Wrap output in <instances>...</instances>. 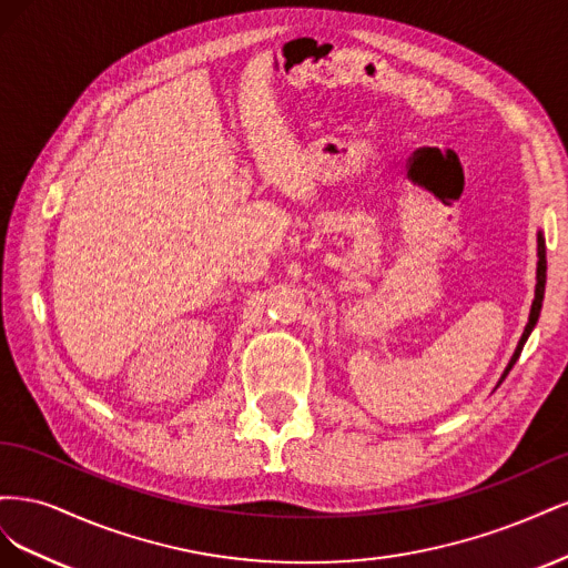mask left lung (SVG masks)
<instances>
[{
  "label": "left lung",
  "instance_id": "1",
  "mask_svg": "<svg viewBox=\"0 0 568 568\" xmlns=\"http://www.w3.org/2000/svg\"><path fill=\"white\" fill-rule=\"evenodd\" d=\"M545 280H547L545 239H542V234H538V284H536V301H532V305H530L528 324H526V329H524V334H521V341H519L517 351H514V355H511V359H509V365H507V369H505V374H503V379L509 374V369L514 367V363H517V359H519V355H521V351H524V343H526L528 334L532 332V326H536V322H538V317H540V307H542V298H545Z\"/></svg>",
  "mask_w": 568,
  "mask_h": 568
}]
</instances>
